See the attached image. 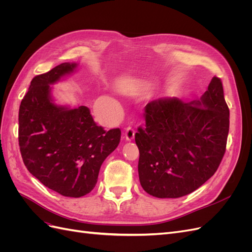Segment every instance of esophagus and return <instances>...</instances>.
<instances>
[{"label": "esophagus", "instance_id": "obj_1", "mask_svg": "<svg viewBox=\"0 0 252 252\" xmlns=\"http://www.w3.org/2000/svg\"><path fill=\"white\" fill-rule=\"evenodd\" d=\"M134 133H135V131L133 130V128L132 127H127L126 128V130L124 131V139L126 140V141H132L133 139H134Z\"/></svg>", "mask_w": 252, "mask_h": 252}]
</instances>
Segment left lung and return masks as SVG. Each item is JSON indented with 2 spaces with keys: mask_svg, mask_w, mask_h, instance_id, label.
<instances>
[{
  "mask_svg": "<svg viewBox=\"0 0 252 252\" xmlns=\"http://www.w3.org/2000/svg\"><path fill=\"white\" fill-rule=\"evenodd\" d=\"M145 128L135 143L143 189L159 199L191 193L209 180L222 161L229 131V108L222 81L213 77L197 100L162 97L145 107Z\"/></svg>",
  "mask_w": 252,
  "mask_h": 252,
  "instance_id": "1",
  "label": "left lung"
}]
</instances>
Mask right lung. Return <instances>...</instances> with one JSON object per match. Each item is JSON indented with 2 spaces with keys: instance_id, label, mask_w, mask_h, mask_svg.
I'll use <instances>...</instances> for the list:
<instances>
[{
  "instance_id": "right-lung-1",
  "label": "right lung",
  "mask_w": 252,
  "mask_h": 252,
  "mask_svg": "<svg viewBox=\"0 0 252 252\" xmlns=\"http://www.w3.org/2000/svg\"><path fill=\"white\" fill-rule=\"evenodd\" d=\"M62 63L34 77L20 105L19 145L26 168L60 194L80 197L97 182L101 165L118 147L119 128L97 126L86 106L57 105L50 85L77 68Z\"/></svg>"
}]
</instances>
